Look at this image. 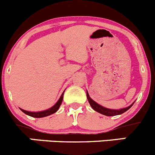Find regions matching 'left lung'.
<instances>
[{
  "label": "left lung",
  "mask_w": 155,
  "mask_h": 155,
  "mask_svg": "<svg viewBox=\"0 0 155 155\" xmlns=\"http://www.w3.org/2000/svg\"><path fill=\"white\" fill-rule=\"evenodd\" d=\"M87 99H88L89 103H90V105H91V107L95 110V111H96L97 112L106 116H115V115H118V114H123V113H124L125 111H127L128 109H130V108L132 107V105H133V103L132 105H130L129 107H127V108H124L119 110L108 109V108H105V107L101 106L100 105H99V104L96 103V102H94V101L90 97V96H89L88 94V92L87 91Z\"/></svg>",
  "instance_id": "1"
}]
</instances>
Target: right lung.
Here are the masks:
<instances>
[{
  "label": "right lung",
  "mask_w": 155,
  "mask_h": 155,
  "mask_svg": "<svg viewBox=\"0 0 155 155\" xmlns=\"http://www.w3.org/2000/svg\"><path fill=\"white\" fill-rule=\"evenodd\" d=\"M64 92H65V91H64ZM64 92H63V93H62V96H61V97L59 98V100H58V102H56V103L55 104V105H53V106L52 107V108H49V109L46 110V111H38V112H31V111H25V110L21 109V108H20V110L22 111V112L25 113V114L31 116V117H47V116L50 115V114H53V113L56 112V111H58V109H59V107H60L61 104H62V99H63Z\"/></svg>",
  "instance_id": "right-lung-1"
}]
</instances>
